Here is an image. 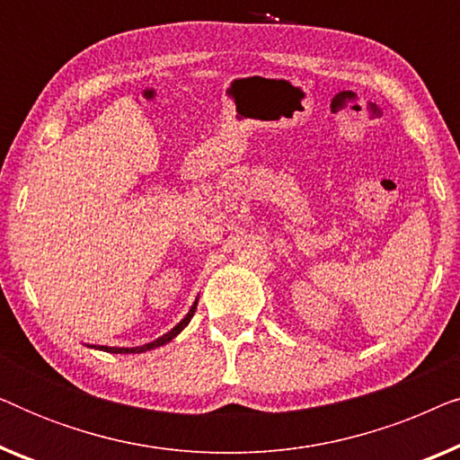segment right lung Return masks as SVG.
<instances>
[{
  "label": "right lung",
  "mask_w": 460,
  "mask_h": 460,
  "mask_svg": "<svg viewBox=\"0 0 460 460\" xmlns=\"http://www.w3.org/2000/svg\"><path fill=\"white\" fill-rule=\"evenodd\" d=\"M194 312H197V301H194V305L190 307V312L186 314V318H184V320H180V324H178V326H173L172 331L165 332V335L159 337V339H156V341H153V343H146V345H137V348H109V345H98V349H104V351H109V354H142V351H148V349L161 348V345L169 343V341H172V339H173L175 335H180V332L184 331V326H186L188 323H190V318L194 316ZM92 348H93V345H92Z\"/></svg>",
  "instance_id": "right-lung-1"
}]
</instances>
